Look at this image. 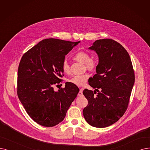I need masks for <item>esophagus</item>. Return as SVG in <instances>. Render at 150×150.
Returning a JSON list of instances; mask_svg holds the SVG:
<instances>
[{"instance_id":"esophagus-1","label":"esophagus","mask_w":150,"mask_h":150,"mask_svg":"<svg viewBox=\"0 0 150 150\" xmlns=\"http://www.w3.org/2000/svg\"><path fill=\"white\" fill-rule=\"evenodd\" d=\"M83 91V88H81L80 89L79 92V93H78V95H79V96H82V95Z\"/></svg>"}]
</instances>
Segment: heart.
<instances>
[{
	"label": "heart",
	"mask_w": 150,
	"mask_h": 150,
	"mask_svg": "<svg viewBox=\"0 0 150 150\" xmlns=\"http://www.w3.org/2000/svg\"><path fill=\"white\" fill-rule=\"evenodd\" d=\"M74 59L76 61L81 62L82 63L85 64L87 69L90 70H93L97 67V63L95 59L93 58H91V56L87 52H79L77 53L74 56ZM62 69L64 73H69V66L68 62L64 60L62 63ZM89 74L88 73H85L83 74L79 75H74L72 76L68 81L74 83V84L81 86L84 84L86 82L87 79L89 77Z\"/></svg>",
	"instance_id": "1"
}]
</instances>
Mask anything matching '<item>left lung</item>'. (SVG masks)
Wrapping results in <instances>:
<instances>
[{"instance_id":"obj_1","label":"left lung","mask_w":150,"mask_h":150,"mask_svg":"<svg viewBox=\"0 0 150 150\" xmlns=\"http://www.w3.org/2000/svg\"><path fill=\"white\" fill-rule=\"evenodd\" d=\"M88 49L97 53L98 64L97 74L88 79L95 91H83L88 102L83 115L92 126L106 127L117 122L127 108L135 82L134 71L128 52L115 40H97Z\"/></svg>"}]
</instances>
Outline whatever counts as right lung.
<instances>
[{
  "instance_id": "1",
  "label": "right lung",
  "mask_w": 150,
  "mask_h": 150,
  "mask_svg": "<svg viewBox=\"0 0 150 150\" xmlns=\"http://www.w3.org/2000/svg\"><path fill=\"white\" fill-rule=\"evenodd\" d=\"M79 42L44 39L21 59L18 70V96L28 115L40 125L53 127L63 121L79 92L71 82H66L65 87L58 91L53 87L62 81L65 55Z\"/></svg>"
}]
</instances>
